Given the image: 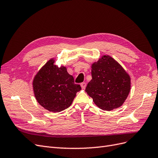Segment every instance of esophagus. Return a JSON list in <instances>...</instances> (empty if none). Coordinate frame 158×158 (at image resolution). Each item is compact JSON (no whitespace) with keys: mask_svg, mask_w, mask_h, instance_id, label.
Masks as SVG:
<instances>
[{"mask_svg":"<svg viewBox=\"0 0 158 158\" xmlns=\"http://www.w3.org/2000/svg\"><path fill=\"white\" fill-rule=\"evenodd\" d=\"M80 85H81V87H82V89H85V87H86V83L82 82V83L80 84Z\"/></svg>","mask_w":158,"mask_h":158,"instance_id":"34e87169","label":"esophagus"}]
</instances>
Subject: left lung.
Returning <instances> with one entry per match:
<instances>
[{
    "label": "left lung",
    "mask_w": 158,
    "mask_h": 158,
    "mask_svg": "<svg viewBox=\"0 0 158 158\" xmlns=\"http://www.w3.org/2000/svg\"><path fill=\"white\" fill-rule=\"evenodd\" d=\"M92 76L85 91L98 107L111 111L122 106L130 92L131 78L115 60L104 55L92 64Z\"/></svg>",
    "instance_id": "obj_1"
}]
</instances>
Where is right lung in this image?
Returning a JSON list of instances; mask_svg holds the SVG:
<instances>
[{
  "label": "right lung",
  "instance_id": "add662e5",
  "mask_svg": "<svg viewBox=\"0 0 158 158\" xmlns=\"http://www.w3.org/2000/svg\"><path fill=\"white\" fill-rule=\"evenodd\" d=\"M51 59L43 66L33 82V91L37 102L52 112H60L70 106L76 93L81 90L74 83L73 76L66 67L54 65Z\"/></svg>",
  "mask_w": 158,
  "mask_h": 158
}]
</instances>
